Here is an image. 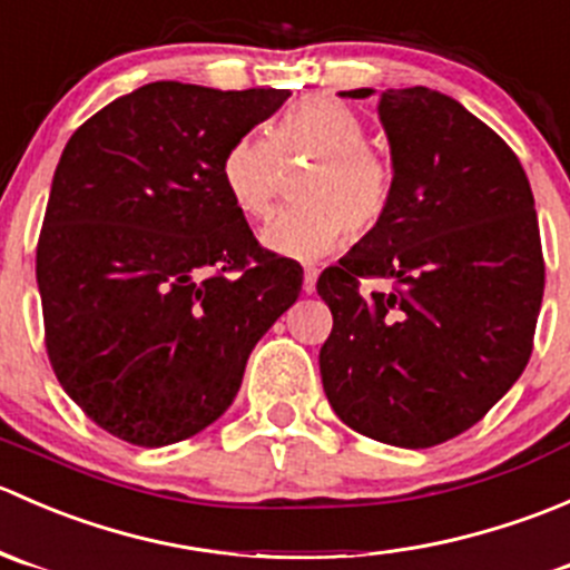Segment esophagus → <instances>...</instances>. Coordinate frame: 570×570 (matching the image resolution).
Masks as SVG:
<instances>
[{"instance_id":"esophagus-1","label":"esophagus","mask_w":570,"mask_h":570,"mask_svg":"<svg viewBox=\"0 0 570 570\" xmlns=\"http://www.w3.org/2000/svg\"><path fill=\"white\" fill-rule=\"evenodd\" d=\"M317 267H306V273H303V292H306V295H312V292L317 289Z\"/></svg>"}]
</instances>
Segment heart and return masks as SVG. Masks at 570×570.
Masks as SVG:
<instances>
[{"instance_id": "b5f03b06", "label": "heart", "mask_w": 570, "mask_h": 570, "mask_svg": "<svg viewBox=\"0 0 570 570\" xmlns=\"http://www.w3.org/2000/svg\"><path fill=\"white\" fill-rule=\"evenodd\" d=\"M364 118L344 101L314 96L275 124L273 135H243L228 146L220 176L232 204L248 220H264L281 189V166L308 163L297 178L295 206L262 232L275 256L314 262L350 237H364L386 220L394 200V168L372 148Z\"/></svg>"}]
</instances>
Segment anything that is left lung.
Wrapping results in <instances>:
<instances>
[{
	"label": "left lung",
	"mask_w": 570,
	"mask_h": 570,
	"mask_svg": "<svg viewBox=\"0 0 570 570\" xmlns=\"http://www.w3.org/2000/svg\"><path fill=\"white\" fill-rule=\"evenodd\" d=\"M377 115L394 200L386 220L320 275L333 314L320 375L355 433L424 450L480 422L524 372L543 250L524 168L491 126L422 85L381 94ZM361 277H392L393 289L364 296Z\"/></svg>",
	"instance_id": "1"
}]
</instances>
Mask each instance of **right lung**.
Wrapping results in <instances>:
<instances>
[{"label":"right lung","instance_id":"1","mask_svg":"<svg viewBox=\"0 0 570 570\" xmlns=\"http://www.w3.org/2000/svg\"><path fill=\"white\" fill-rule=\"evenodd\" d=\"M289 90L151 82L85 120L57 163L36 275L46 353L107 433L168 446L209 428L303 269L223 187L228 146Z\"/></svg>","mask_w":570,"mask_h":570}]
</instances>
